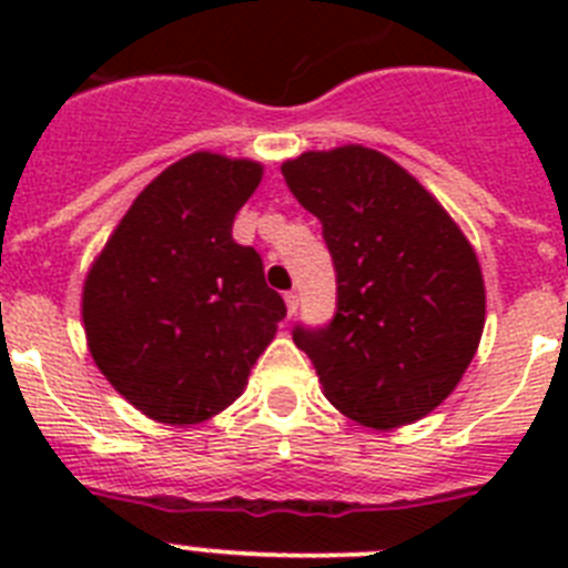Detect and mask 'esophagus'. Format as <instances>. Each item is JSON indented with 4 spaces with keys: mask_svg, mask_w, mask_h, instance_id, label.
<instances>
[{
    "mask_svg": "<svg viewBox=\"0 0 568 568\" xmlns=\"http://www.w3.org/2000/svg\"><path fill=\"white\" fill-rule=\"evenodd\" d=\"M284 301H287V313L295 315V310H298V295L290 290V293H284Z\"/></svg>",
    "mask_w": 568,
    "mask_h": 568,
    "instance_id": "34e87169",
    "label": "esophagus"
}]
</instances>
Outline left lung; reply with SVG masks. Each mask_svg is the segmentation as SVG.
<instances>
[{
    "label": "left lung",
    "instance_id": "1",
    "mask_svg": "<svg viewBox=\"0 0 568 568\" xmlns=\"http://www.w3.org/2000/svg\"><path fill=\"white\" fill-rule=\"evenodd\" d=\"M333 255L335 315L295 324L324 395L373 429L413 424L453 393L484 333L475 250L404 168L346 144L281 164Z\"/></svg>",
    "mask_w": 568,
    "mask_h": 568
}]
</instances>
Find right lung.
Instances as JSON below:
<instances>
[{
    "label": "right lung",
    "mask_w": 568,
    "mask_h": 568,
    "mask_svg": "<svg viewBox=\"0 0 568 568\" xmlns=\"http://www.w3.org/2000/svg\"><path fill=\"white\" fill-rule=\"evenodd\" d=\"M261 164L193 153L139 193L90 267L82 318L104 378L162 424L233 404L287 315L233 222Z\"/></svg>",
    "instance_id": "1"
}]
</instances>
